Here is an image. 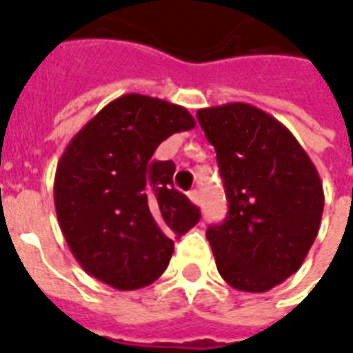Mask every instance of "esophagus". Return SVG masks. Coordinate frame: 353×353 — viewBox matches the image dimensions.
Listing matches in <instances>:
<instances>
[{"label": "esophagus", "mask_w": 353, "mask_h": 353, "mask_svg": "<svg viewBox=\"0 0 353 353\" xmlns=\"http://www.w3.org/2000/svg\"><path fill=\"white\" fill-rule=\"evenodd\" d=\"M188 196H190V201L193 202V204H196V206L201 204V193H199V191H196V190L190 191V193H188Z\"/></svg>", "instance_id": "esophagus-1"}]
</instances>
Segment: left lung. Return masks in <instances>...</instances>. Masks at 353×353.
I'll list each match as a JSON object with an SVG mask.
<instances>
[{"instance_id": "1", "label": "left lung", "mask_w": 353, "mask_h": 353, "mask_svg": "<svg viewBox=\"0 0 353 353\" xmlns=\"http://www.w3.org/2000/svg\"><path fill=\"white\" fill-rule=\"evenodd\" d=\"M215 147L228 215L206 237L223 280L265 293L302 267L321 228L319 171L285 125L247 103L196 112Z\"/></svg>"}]
</instances>
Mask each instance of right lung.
I'll return each instance as SVG.
<instances>
[{
  "label": "right lung",
  "mask_w": 353,
  "mask_h": 353,
  "mask_svg": "<svg viewBox=\"0 0 353 353\" xmlns=\"http://www.w3.org/2000/svg\"><path fill=\"white\" fill-rule=\"evenodd\" d=\"M193 127L184 106L127 94L68 143L54 173V210L68 247L90 276L132 291L168 269L173 239L199 223L201 210L174 190V163L152 154L163 139Z\"/></svg>",
  "instance_id": "obj_1"
}]
</instances>
